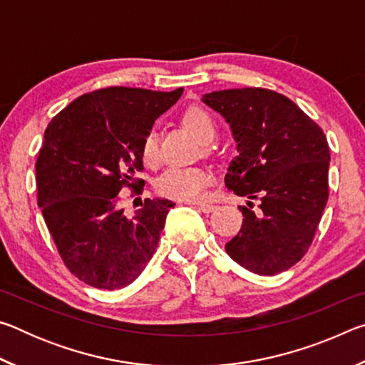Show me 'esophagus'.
Returning a JSON list of instances; mask_svg holds the SVG:
<instances>
[{"instance_id": "esophagus-1", "label": "esophagus", "mask_w": 365, "mask_h": 365, "mask_svg": "<svg viewBox=\"0 0 365 365\" xmlns=\"http://www.w3.org/2000/svg\"><path fill=\"white\" fill-rule=\"evenodd\" d=\"M191 205V202H190ZM196 209H200V211H202V212H206V214H209V212H212L214 209H215V206L214 205H211V202H200V205H193Z\"/></svg>"}]
</instances>
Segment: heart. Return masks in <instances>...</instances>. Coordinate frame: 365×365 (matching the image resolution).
Masks as SVG:
<instances>
[{
  "instance_id": "heart-1",
  "label": "heart",
  "mask_w": 365,
  "mask_h": 365,
  "mask_svg": "<svg viewBox=\"0 0 365 365\" xmlns=\"http://www.w3.org/2000/svg\"><path fill=\"white\" fill-rule=\"evenodd\" d=\"M185 127L195 135L201 143H211L215 137V123L205 109L193 106L185 110L182 117ZM141 158L148 165L158 163V138L154 132H148L141 143ZM214 177L205 168H168L158 177L156 188L159 193L180 201H197L205 196L207 185Z\"/></svg>"
}]
</instances>
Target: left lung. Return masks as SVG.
<instances>
[{"instance_id":"obj_1","label":"left lung","mask_w":365,"mask_h":365,"mask_svg":"<svg viewBox=\"0 0 365 365\" xmlns=\"http://www.w3.org/2000/svg\"><path fill=\"white\" fill-rule=\"evenodd\" d=\"M202 103L230 125L238 156L225 185L238 196L261 200L240 206L243 225L225 245L246 270L275 275L306 255L329 200L330 148L316 122L267 88L206 93Z\"/></svg>"}]
</instances>
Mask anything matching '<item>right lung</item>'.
Listing matches in <instances>:
<instances>
[{
	"label": "right lung",
	"instance_id": "right-lung-1",
	"mask_svg": "<svg viewBox=\"0 0 365 365\" xmlns=\"http://www.w3.org/2000/svg\"><path fill=\"white\" fill-rule=\"evenodd\" d=\"M183 88L109 86L73 100L45 130L35 164L38 206L61 257L78 280L119 289L138 279L174 202L150 200L127 219L123 187L141 190V143Z\"/></svg>",
	"mask_w": 365,
	"mask_h": 365
}]
</instances>
